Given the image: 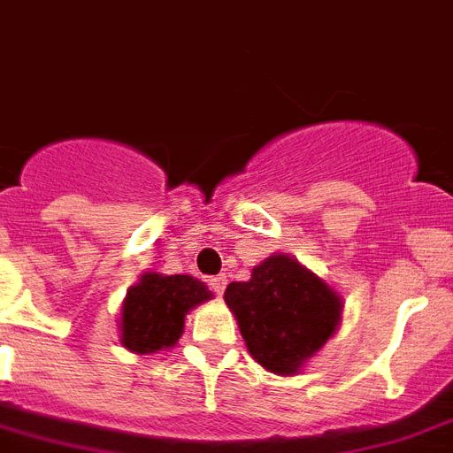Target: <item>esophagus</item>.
I'll return each mask as SVG.
<instances>
[{
    "label": "esophagus",
    "mask_w": 453,
    "mask_h": 453,
    "mask_svg": "<svg viewBox=\"0 0 453 453\" xmlns=\"http://www.w3.org/2000/svg\"><path fill=\"white\" fill-rule=\"evenodd\" d=\"M226 285H227V279L223 276V273H220V276H211V279H209V288H211V290H214L219 297L223 295V292H226Z\"/></svg>",
    "instance_id": "esophagus-1"
}]
</instances>
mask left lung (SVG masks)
Instances as JSON below:
<instances>
[{
    "label": "left lung",
    "mask_w": 453,
    "mask_h": 453,
    "mask_svg": "<svg viewBox=\"0 0 453 453\" xmlns=\"http://www.w3.org/2000/svg\"><path fill=\"white\" fill-rule=\"evenodd\" d=\"M223 297L250 357L279 375L299 373L334 336L343 313L341 295L283 253L260 262L249 280L227 285Z\"/></svg>",
    "instance_id": "1"
}]
</instances>
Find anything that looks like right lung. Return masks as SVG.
Here are the masks:
<instances>
[{
    "label": "right lung",
    "instance_id": "1",
    "mask_svg": "<svg viewBox=\"0 0 453 453\" xmlns=\"http://www.w3.org/2000/svg\"><path fill=\"white\" fill-rule=\"evenodd\" d=\"M211 297L203 280L186 273H142L121 303V345L135 355L173 348L184 334L186 313Z\"/></svg>",
    "mask_w": 453,
    "mask_h": 453
}]
</instances>
